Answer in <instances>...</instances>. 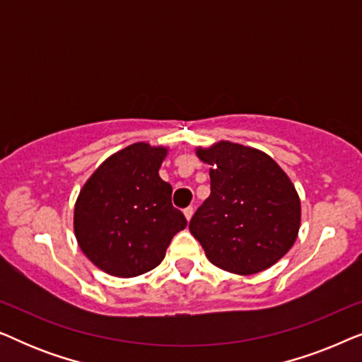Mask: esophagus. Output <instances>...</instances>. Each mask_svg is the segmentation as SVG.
Returning a JSON list of instances; mask_svg holds the SVG:
<instances>
[{
  "label": "esophagus",
  "instance_id": "34e87169",
  "mask_svg": "<svg viewBox=\"0 0 362 362\" xmlns=\"http://www.w3.org/2000/svg\"><path fill=\"white\" fill-rule=\"evenodd\" d=\"M192 214H194V209H192V207H186V209H185V217H186L187 221H191Z\"/></svg>",
  "mask_w": 362,
  "mask_h": 362
}]
</instances>
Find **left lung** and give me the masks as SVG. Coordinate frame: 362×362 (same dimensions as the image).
I'll use <instances>...</instances> for the list:
<instances>
[{
	"mask_svg": "<svg viewBox=\"0 0 362 362\" xmlns=\"http://www.w3.org/2000/svg\"><path fill=\"white\" fill-rule=\"evenodd\" d=\"M209 165L211 194L189 222L211 264L252 275L276 264L298 237L301 206L293 182L267 155L239 143L197 148Z\"/></svg>",
	"mask_w": 362,
	"mask_h": 362,
	"instance_id": "obj_1",
	"label": "left lung"
}]
</instances>
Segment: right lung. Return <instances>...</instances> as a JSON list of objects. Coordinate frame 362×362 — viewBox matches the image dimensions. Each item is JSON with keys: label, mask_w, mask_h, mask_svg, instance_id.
I'll use <instances>...</instances> for the list:
<instances>
[{"label": "right lung", "mask_w": 362, "mask_h": 362, "mask_svg": "<svg viewBox=\"0 0 362 362\" xmlns=\"http://www.w3.org/2000/svg\"><path fill=\"white\" fill-rule=\"evenodd\" d=\"M168 148L133 145L107 158L78 192L74 207L77 244L108 275L130 279L161 264L173 237L187 226L160 177Z\"/></svg>", "instance_id": "1"}]
</instances>
